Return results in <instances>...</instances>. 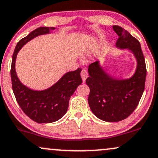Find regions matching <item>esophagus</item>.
<instances>
[{
	"instance_id": "obj_1",
	"label": "esophagus",
	"mask_w": 158,
	"mask_h": 158,
	"mask_svg": "<svg viewBox=\"0 0 158 158\" xmlns=\"http://www.w3.org/2000/svg\"><path fill=\"white\" fill-rule=\"evenodd\" d=\"M81 77H82L83 81H86V79L87 78V77H88V72H87L86 69H83L81 72Z\"/></svg>"
}]
</instances>
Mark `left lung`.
<instances>
[{
  "instance_id": "1",
  "label": "left lung",
  "mask_w": 158,
  "mask_h": 158,
  "mask_svg": "<svg viewBox=\"0 0 158 158\" xmlns=\"http://www.w3.org/2000/svg\"><path fill=\"white\" fill-rule=\"evenodd\" d=\"M113 29L119 36L117 47L131 50L138 66L134 75L125 80L110 77L98 61L89 66V105L94 115L107 122L123 120L134 112L143 93L146 77L145 58L138 39L119 26H113Z\"/></svg>"
}]
</instances>
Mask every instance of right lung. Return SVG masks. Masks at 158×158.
Wrapping results in <instances>:
<instances>
[{
  "label": "right lung",
  "instance_id": "1",
  "mask_svg": "<svg viewBox=\"0 0 158 158\" xmlns=\"http://www.w3.org/2000/svg\"><path fill=\"white\" fill-rule=\"evenodd\" d=\"M54 27H40L33 30L17 44L12 55L11 79L16 101L23 112L38 123H52L60 119L67 112L70 97L82 83L81 69L69 72L47 89L35 91L22 84L15 72V60L18 52L24 44L40 35L49 34Z\"/></svg>",
  "mask_w": 158,
  "mask_h": 158
}]
</instances>
